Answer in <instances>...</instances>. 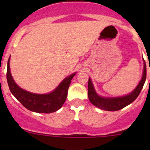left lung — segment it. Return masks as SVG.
I'll return each mask as SVG.
<instances>
[{"instance_id":"1","label":"left lung","mask_w":150,"mask_h":150,"mask_svg":"<svg viewBox=\"0 0 150 150\" xmlns=\"http://www.w3.org/2000/svg\"><path fill=\"white\" fill-rule=\"evenodd\" d=\"M144 64L143 75H142V78L139 83L131 93L126 96L111 98L102 97V96H99L93 88L91 80L89 78L88 86V96L91 103L93 104L98 108L106 110V111H117L132 103L139 95L146 81V67L145 62Z\"/></svg>"}]
</instances>
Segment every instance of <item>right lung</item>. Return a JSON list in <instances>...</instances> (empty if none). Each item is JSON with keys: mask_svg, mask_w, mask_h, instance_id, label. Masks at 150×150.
I'll list each match as a JSON object with an SVG mask.
<instances>
[{"mask_svg": "<svg viewBox=\"0 0 150 150\" xmlns=\"http://www.w3.org/2000/svg\"><path fill=\"white\" fill-rule=\"evenodd\" d=\"M9 59L10 57L8 60L6 72L8 87L12 94L25 108L35 112L51 113L57 111L62 107L67 96V91L71 81L75 73L66 78L55 90L50 93L37 94L25 91L16 84L10 72Z\"/></svg>", "mask_w": 150, "mask_h": 150, "instance_id": "1", "label": "right lung"}]
</instances>
